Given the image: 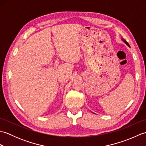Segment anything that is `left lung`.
Masks as SVG:
<instances>
[{
  "label": "left lung",
  "mask_w": 146,
  "mask_h": 146,
  "mask_svg": "<svg viewBox=\"0 0 146 146\" xmlns=\"http://www.w3.org/2000/svg\"><path fill=\"white\" fill-rule=\"evenodd\" d=\"M122 41H123V42H124L125 43V44H126L127 45V46H129V47H130V45H129V43H128L127 42V41H125V39H122Z\"/></svg>",
  "instance_id": "obj_1"
}]
</instances>
